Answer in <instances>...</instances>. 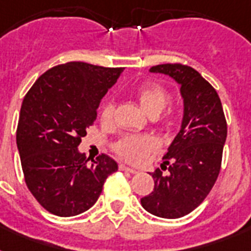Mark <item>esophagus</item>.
I'll list each match as a JSON object with an SVG mask.
<instances>
[{
	"mask_svg": "<svg viewBox=\"0 0 251 251\" xmlns=\"http://www.w3.org/2000/svg\"><path fill=\"white\" fill-rule=\"evenodd\" d=\"M120 169L124 172H129V173H131V175H135L137 173V169H134V168H130V167H126L125 164H121L120 165Z\"/></svg>",
	"mask_w": 251,
	"mask_h": 251,
	"instance_id": "obj_1",
	"label": "esophagus"
}]
</instances>
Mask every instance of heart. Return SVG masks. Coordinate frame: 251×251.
I'll use <instances>...</instances> for the list:
<instances>
[{"mask_svg": "<svg viewBox=\"0 0 251 251\" xmlns=\"http://www.w3.org/2000/svg\"><path fill=\"white\" fill-rule=\"evenodd\" d=\"M135 95L146 113H149L152 117L160 114L169 101V92L167 88L155 82L142 84ZM114 110L116 106L113 101L106 100L102 102L99 113L102 125L109 126L113 124ZM169 118H171L169 116H165L163 122H168ZM157 149H159V143L151 135H125L113 145V151L117 153V156L131 164H142Z\"/></svg>", "mask_w": 251, "mask_h": 251, "instance_id": "heart-1", "label": "heart"}]
</instances>
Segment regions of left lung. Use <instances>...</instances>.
I'll use <instances>...</instances> for the list:
<instances>
[{
	"label": "left lung",
	"mask_w": 251,
	"mask_h": 251,
	"mask_svg": "<svg viewBox=\"0 0 251 251\" xmlns=\"http://www.w3.org/2000/svg\"><path fill=\"white\" fill-rule=\"evenodd\" d=\"M172 76L181 84L182 126L164 155L161 169L152 172L153 191L141 199L150 214L178 219L190 214L206 199L222 168L226 139V120L218 92L195 69L182 64H163L150 69Z\"/></svg>",
	"instance_id": "left-lung-1"
}]
</instances>
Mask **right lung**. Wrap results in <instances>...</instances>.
<instances>
[{
  "instance_id": "obj_1",
  "label": "right lung",
  "mask_w": 251,
  "mask_h": 251,
  "mask_svg": "<svg viewBox=\"0 0 251 251\" xmlns=\"http://www.w3.org/2000/svg\"><path fill=\"white\" fill-rule=\"evenodd\" d=\"M122 72L72 61L47 70L25 94L17 146L25 185L50 214L68 218L91 208L117 171L112 157L101 153L90 163L78 146Z\"/></svg>"
}]
</instances>
